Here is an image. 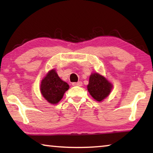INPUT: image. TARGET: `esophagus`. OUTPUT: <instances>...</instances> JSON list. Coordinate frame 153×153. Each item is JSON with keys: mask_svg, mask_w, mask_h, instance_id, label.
Wrapping results in <instances>:
<instances>
[{"mask_svg": "<svg viewBox=\"0 0 153 153\" xmlns=\"http://www.w3.org/2000/svg\"><path fill=\"white\" fill-rule=\"evenodd\" d=\"M72 85L74 86H82V82H74V83H72Z\"/></svg>", "mask_w": 153, "mask_h": 153, "instance_id": "34e87169", "label": "esophagus"}]
</instances>
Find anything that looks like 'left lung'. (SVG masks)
Masks as SVG:
<instances>
[{
  "mask_svg": "<svg viewBox=\"0 0 153 153\" xmlns=\"http://www.w3.org/2000/svg\"><path fill=\"white\" fill-rule=\"evenodd\" d=\"M87 88L95 100L101 101L110 93L112 85L103 76L95 73L90 76Z\"/></svg>",
  "mask_w": 153,
  "mask_h": 153,
  "instance_id": "8db88e82",
  "label": "left lung"
}]
</instances>
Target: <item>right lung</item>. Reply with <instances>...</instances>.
Returning a JSON list of instances; mask_svg holds the SVG:
<instances>
[{
	"mask_svg": "<svg viewBox=\"0 0 153 153\" xmlns=\"http://www.w3.org/2000/svg\"><path fill=\"white\" fill-rule=\"evenodd\" d=\"M69 88V84L60 78L54 69L48 72L41 84V93L48 102L58 103Z\"/></svg>",
	"mask_w": 153,
	"mask_h": 153,
	"instance_id": "obj_1",
	"label": "right lung"
}]
</instances>
